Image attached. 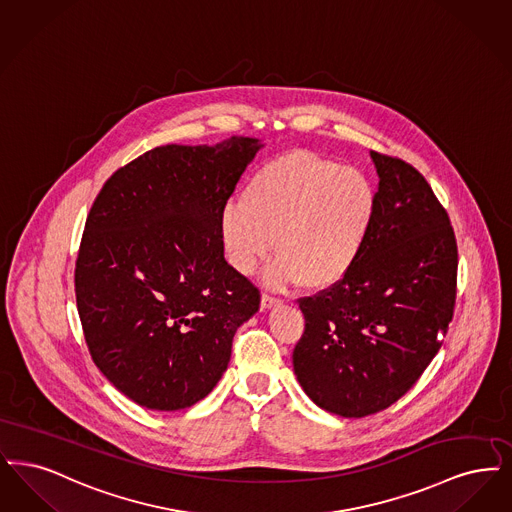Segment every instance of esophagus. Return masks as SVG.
I'll return each instance as SVG.
<instances>
[{"label":"esophagus","mask_w":512,"mask_h":512,"mask_svg":"<svg viewBox=\"0 0 512 512\" xmlns=\"http://www.w3.org/2000/svg\"><path fill=\"white\" fill-rule=\"evenodd\" d=\"M281 302H283L281 298H277V296H271V294H264V296H262V308H264V310L275 308V306H279Z\"/></svg>","instance_id":"34e87169"}]
</instances>
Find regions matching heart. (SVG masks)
<instances>
[{
  "mask_svg": "<svg viewBox=\"0 0 512 512\" xmlns=\"http://www.w3.org/2000/svg\"><path fill=\"white\" fill-rule=\"evenodd\" d=\"M377 206L375 183L365 172L294 149L262 164L246 181L243 202L223 208V250L248 275L277 248L267 285L329 289L356 266Z\"/></svg>",
  "mask_w": 512,
  "mask_h": 512,
  "instance_id": "1",
  "label": "heart"
}]
</instances>
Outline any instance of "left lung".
I'll list each match as a JSON object with an SVG mask.
<instances>
[{
    "mask_svg": "<svg viewBox=\"0 0 512 512\" xmlns=\"http://www.w3.org/2000/svg\"><path fill=\"white\" fill-rule=\"evenodd\" d=\"M375 225L350 273L298 300L306 327L294 373L321 409L378 413L413 388L442 348L457 298V241L423 174L398 156L371 153Z\"/></svg>",
    "mask_w": 512,
    "mask_h": 512,
    "instance_id": "obj_1",
    "label": "left lung"
}]
</instances>
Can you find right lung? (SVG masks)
<instances>
[{
	"mask_svg": "<svg viewBox=\"0 0 512 512\" xmlns=\"http://www.w3.org/2000/svg\"><path fill=\"white\" fill-rule=\"evenodd\" d=\"M262 145H164L105 181L74 269L89 354L130 400L158 411L206 398L260 289L223 258L220 218Z\"/></svg>",
	"mask_w": 512,
	"mask_h": 512,
	"instance_id": "right-lung-1",
	"label": "right lung"
}]
</instances>
